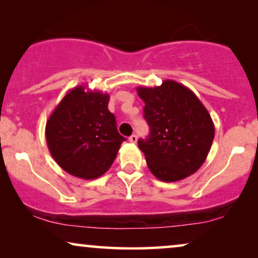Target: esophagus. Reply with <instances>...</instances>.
<instances>
[{
    "label": "esophagus",
    "mask_w": 258,
    "mask_h": 258,
    "mask_svg": "<svg viewBox=\"0 0 258 258\" xmlns=\"http://www.w3.org/2000/svg\"><path fill=\"white\" fill-rule=\"evenodd\" d=\"M129 142L132 143H136L137 142V136L136 135H132L129 137Z\"/></svg>",
    "instance_id": "34e87169"
}]
</instances>
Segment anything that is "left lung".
<instances>
[{
	"instance_id": "8db88e82",
	"label": "left lung",
	"mask_w": 258,
	"mask_h": 258,
	"mask_svg": "<svg viewBox=\"0 0 258 258\" xmlns=\"http://www.w3.org/2000/svg\"><path fill=\"white\" fill-rule=\"evenodd\" d=\"M144 102V118L150 128L147 140H139L149 170L163 182L192 175L206 161L215 137L207 108L189 88L165 80L161 86L137 87Z\"/></svg>"
}]
</instances>
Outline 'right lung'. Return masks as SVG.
Masks as SVG:
<instances>
[{
	"label": "right lung",
	"instance_id": "obj_1",
	"mask_svg": "<svg viewBox=\"0 0 258 258\" xmlns=\"http://www.w3.org/2000/svg\"><path fill=\"white\" fill-rule=\"evenodd\" d=\"M109 94L73 88L45 124L51 156L68 174L84 179L100 177L111 167L125 139L108 110Z\"/></svg>",
	"mask_w": 258,
	"mask_h": 258
}]
</instances>
